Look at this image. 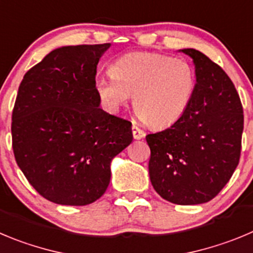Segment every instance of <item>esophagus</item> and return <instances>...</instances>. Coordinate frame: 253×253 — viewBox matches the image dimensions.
Returning a JSON list of instances; mask_svg holds the SVG:
<instances>
[{
	"label": "esophagus",
	"mask_w": 253,
	"mask_h": 253,
	"mask_svg": "<svg viewBox=\"0 0 253 253\" xmlns=\"http://www.w3.org/2000/svg\"><path fill=\"white\" fill-rule=\"evenodd\" d=\"M131 131H133L134 139H142L143 136L145 135L144 131H143L142 129L139 128V126H138V125H136V124L131 125Z\"/></svg>",
	"instance_id": "1"
}]
</instances>
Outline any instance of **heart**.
<instances>
[{
	"label": "heart",
	"mask_w": 253,
	"mask_h": 253,
	"mask_svg": "<svg viewBox=\"0 0 253 253\" xmlns=\"http://www.w3.org/2000/svg\"><path fill=\"white\" fill-rule=\"evenodd\" d=\"M99 76L95 90L108 110L117 111L134 96V109L147 124L167 128L188 111L197 91V73L182 57L147 51L128 52Z\"/></svg>",
	"instance_id": "obj_1"
}]
</instances>
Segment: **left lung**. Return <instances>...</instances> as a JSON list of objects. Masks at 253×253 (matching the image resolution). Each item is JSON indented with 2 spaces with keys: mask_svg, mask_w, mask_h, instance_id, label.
I'll list each match as a JSON object with an SVG mask.
<instances>
[{
  "mask_svg": "<svg viewBox=\"0 0 253 253\" xmlns=\"http://www.w3.org/2000/svg\"><path fill=\"white\" fill-rule=\"evenodd\" d=\"M196 65L198 83L188 111L169 128L145 136L149 177L168 202H210L227 184L241 157L243 108L223 69L194 48H183Z\"/></svg>",
  "mask_w": 253,
  "mask_h": 253,
  "instance_id": "1",
  "label": "left lung"
}]
</instances>
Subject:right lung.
<instances>
[{"label": "right lung", "instance_id": "add662e5", "mask_svg": "<svg viewBox=\"0 0 253 253\" xmlns=\"http://www.w3.org/2000/svg\"><path fill=\"white\" fill-rule=\"evenodd\" d=\"M110 43L64 46L25 74L12 110V149L50 202L86 206L105 193L110 162L131 143V123L99 108L96 65Z\"/></svg>", "mask_w": 253, "mask_h": 253}]
</instances>
